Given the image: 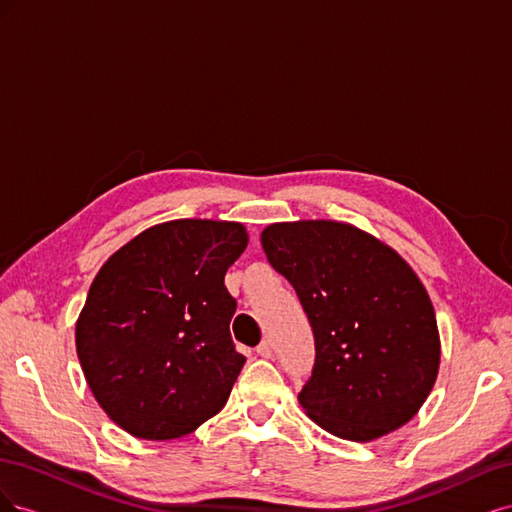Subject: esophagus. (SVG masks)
I'll use <instances>...</instances> for the list:
<instances>
[{
  "instance_id": "esophagus-1",
  "label": "esophagus",
  "mask_w": 512,
  "mask_h": 512,
  "mask_svg": "<svg viewBox=\"0 0 512 512\" xmlns=\"http://www.w3.org/2000/svg\"><path fill=\"white\" fill-rule=\"evenodd\" d=\"M256 352L262 356V359H271V356H273V346H271V342H267V339H265V342H260L256 346Z\"/></svg>"
}]
</instances>
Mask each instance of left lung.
Listing matches in <instances>:
<instances>
[{"instance_id": "1", "label": "left lung", "mask_w": 512, "mask_h": 512, "mask_svg": "<svg viewBox=\"0 0 512 512\" xmlns=\"http://www.w3.org/2000/svg\"><path fill=\"white\" fill-rule=\"evenodd\" d=\"M260 243L314 331L316 361L299 393L307 416L352 442L406 425L440 367L436 312L408 262L331 220L271 224Z\"/></svg>"}]
</instances>
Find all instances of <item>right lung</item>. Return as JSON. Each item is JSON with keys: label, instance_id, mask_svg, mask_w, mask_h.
<instances>
[{"label": "right lung", "instance_id": "1", "mask_svg": "<svg viewBox=\"0 0 512 512\" xmlns=\"http://www.w3.org/2000/svg\"><path fill=\"white\" fill-rule=\"evenodd\" d=\"M247 247L239 222L173 220L108 258L76 320L91 393L121 429L175 440L218 414L245 356L224 275Z\"/></svg>", "mask_w": 512, "mask_h": 512}]
</instances>
